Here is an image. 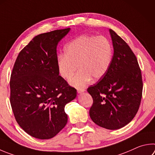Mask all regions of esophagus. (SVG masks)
Wrapping results in <instances>:
<instances>
[{
	"instance_id": "obj_1",
	"label": "esophagus",
	"mask_w": 155,
	"mask_h": 155,
	"mask_svg": "<svg viewBox=\"0 0 155 155\" xmlns=\"http://www.w3.org/2000/svg\"><path fill=\"white\" fill-rule=\"evenodd\" d=\"M85 91V89H83V88H81V89H77V91H78V94H81V93H83V92H84Z\"/></svg>"
}]
</instances>
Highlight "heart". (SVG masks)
I'll return each mask as SVG.
<instances>
[{"label":"heart","mask_w":155,"mask_h":155,"mask_svg":"<svg viewBox=\"0 0 155 155\" xmlns=\"http://www.w3.org/2000/svg\"><path fill=\"white\" fill-rule=\"evenodd\" d=\"M112 47L104 36L82 35L65 47V55L57 58L58 71L61 78L69 81L77 70H80L70 81L76 87H85L91 81L102 78L108 72L112 59Z\"/></svg>","instance_id":"obj_1"}]
</instances>
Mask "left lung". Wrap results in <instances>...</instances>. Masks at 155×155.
Returning a JSON list of instances; mask_svg holds the SVG:
<instances>
[{
	"mask_svg": "<svg viewBox=\"0 0 155 155\" xmlns=\"http://www.w3.org/2000/svg\"><path fill=\"white\" fill-rule=\"evenodd\" d=\"M114 55L108 72L87 91L93 98L89 115L102 127L118 129L137 114L142 96L141 70L136 55L126 42L111 29Z\"/></svg>",
	"mask_w": 155,
	"mask_h": 155,
	"instance_id": "8db88e82",
	"label": "left lung"
}]
</instances>
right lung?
I'll use <instances>...</instances> for the list:
<instances>
[{
    "label": "right lung",
    "instance_id": "add662e5",
    "mask_svg": "<svg viewBox=\"0 0 155 155\" xmlns=\"http://www.w3.org/2000/svg\"><path fill=\"white\" fill-rule=\"evenodd\" d=\"M69 30L35 36L19 52L11 72L14 117L23 130L36 138H52L66 126L64 108L77 96V89L59 75L57 67V45Z\"/></svg>",
    "mask_w": 155,
    "mask_h": 155
}]
</instances>
